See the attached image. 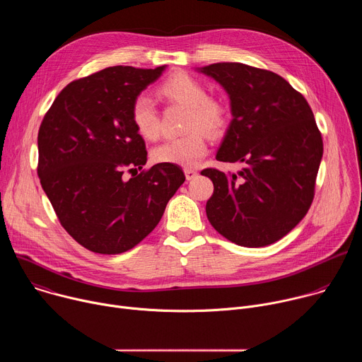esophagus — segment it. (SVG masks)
I'll return each mask as SVG.
<instances>
[{
    "mask_svg": "<svg viewBox=\"0 0 362 362\" xmlns=\"http://www.w3.org/2000/svg\"><path fill=\"white\" fill-rule=\"evenodd\" d=\"M185 176H186L187 180H192V179H194L197 176V172L193 170V169H185Z\"/></svg>",
    "mask_w": 362,
    "mask_h": 362,
    "instance_id": "obj_1",
    "label": "esophagus"
}]
</instances>
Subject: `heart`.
I'll list each match as a JSON object with an SVG mask.
<instances>
[{
	"instance_id": "1",
	"label": "heart",
	"mask_w": 362,
	"mask_h": 362,
	"mask_svg": "<svg viewBox=\"0 0 362 362\" xmlns=\"http://www.w3.org/2000/svg\"><path fill=\"white\" fill-rule=\"evenodd\" d=\"M158 94L168 101L187 107L185 127L192 132L182 137L168 139L154 147V162L182 168L196 166L208 153V141L202 130L209 136H219L228 123L226 107L219 100L208 97L204 86L186 73L169 77L158 88ZM132 120L141 137L147 140L159 137L160 123L158 110L148 97H136L132 106Z\"/></svg>"
}]
</instances>
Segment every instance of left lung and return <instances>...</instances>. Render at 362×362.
I'll use <instances>...</instances> for the list:
<instances>
[{
	"label": "left lung",
	"instance_id": "1",
	"mask_svg": "<svg viewBox=\"0 0 362 362\" xmlns=\"http://www.w3.org/2000/svg\"><path fill=\"white\" fill-rule=\"evenodd\" d=\"M230 100L232 120L216 160L245 163L238 173L204 169L214 182L211 225L230 242L261 247L289 233L314 199L324 144L308 101L281 76L242 63L196 69Z\"/></svg>",
	"mask_w": 362,
	"mask_h": 362
}]
</instances>
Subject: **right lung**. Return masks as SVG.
<instances>
[{
    "instance_id": "right-lung-1",
    "label": "right lung",
    "mask_w": 362,
    "mask_h": 362,
    "mask_svg": "<svg viewBox=\"0 0 362 362\" xmlns=\"http://www.w3.org/2000/svg\"><path fill=\"white\" fill-rule=\"evenodd\" d=\"M168 66H116L71 81L38 130V177L63 228L86 249L117 255L134 247L160 222L185 182L177 165L147 162L132 120L136 97Z\"/></svg>"
}]
</instances>
